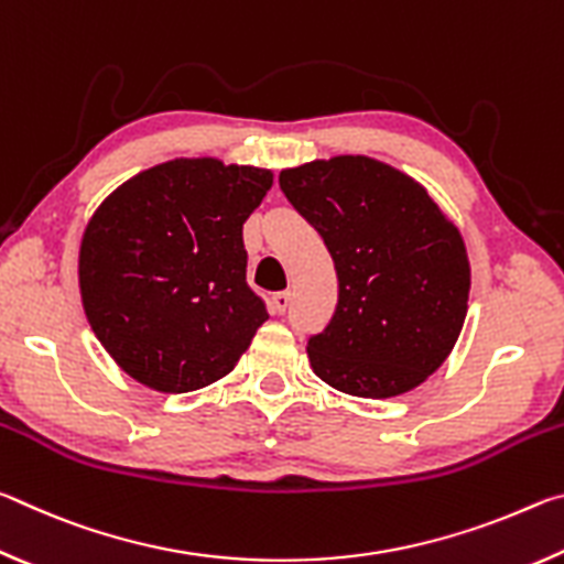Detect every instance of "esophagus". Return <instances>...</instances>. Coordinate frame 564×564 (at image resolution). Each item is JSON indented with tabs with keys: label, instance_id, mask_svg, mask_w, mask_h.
<instances>
[{
	"label": "esophagus",
	"instance_id": "esophagus-1",
	"mask_svg": "<svg viewBox=\"0 0 564 564\" xmlns=\"http://www.w3.org/2000/svg\"><path fill=\"white\" fill-rule=\"evenodd\" d=\"M289 305H291V293L289 291L275 293L273 299H271V313H275V316H281V313L289 311Z\"/></svg>",
	"mask_w": 564,
	"mask_h": 564
}]
</instances>
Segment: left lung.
<instances>
[{
    "instance_id": "8db88e82",
    "label": "left lung",
    "mask_w": 564,
    "mask_h": 564,
    "mask_svg": "<svg viewBox=\"0 0 564 564\" xmlns=\"http://www.w3.org/2000/svg\"><path fill=\"white\" fill-rule=\"evenodd\" d=\"M279 184L338 275L336 313L308 338L313 373L358 398L423 383L467 313L470 261L457 226L415 178L370 156L283 169Z\"/></svg>"
}]
</instances>
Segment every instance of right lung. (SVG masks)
<instances>
[{"instance_id": "right-lung-1", "label": "right lung", "mask_w": 564, "mask_h": 564, "mask_svg": "<svg viewBox=\"0 0 564 564\" xmlns=\"http://www.w3.org/2000/svg\"><path fill=\"white\" fill-rule=\"evenodd\" d=\"M269 169L174 159L121 184L84 231L82 303L117 366L161 393L231 373L269 318L246 283L243 224Z\"/></svg>"}]
</instances>
